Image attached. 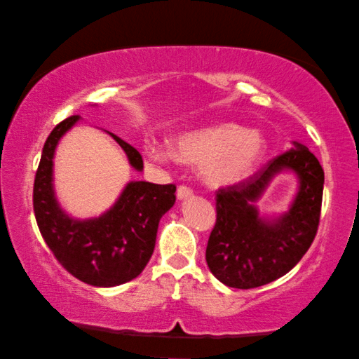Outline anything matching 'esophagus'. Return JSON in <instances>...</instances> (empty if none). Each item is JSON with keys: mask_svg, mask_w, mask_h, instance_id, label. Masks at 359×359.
I'll return each instance as SVG.
<instances>
[{"mask_svg": "<svg viewBox=\"0 0 359 359\" xmlns=\"http://www.w3.org/2000/svg\"><path fill=\"white\" fill-rule=\"evenodd\" d=\"M176 196H178L180 201H186V198H189V197L194 196V192H192L191 187L181 184V186L178 187V191H176Z\"/></svg>", "mask_w": 359, "mask_h": 359, "instance_id": "34e87169", "label": "esophagus"}]
</instances>
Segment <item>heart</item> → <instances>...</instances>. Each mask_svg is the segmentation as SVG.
I'll return each instance as SVG.
<instances>
[{
    "instance_id": "heart-1",
    "label": "heart",
    "mask_w": 359,
    "mask_h": 359,
    "mask_svg": "<svg viewBox=\"0 0 359 359\" xmlns=\"http://www.w3.org/2000/svg\"><path fill=\"white\" fill-rule=\"evenodd\" d=\"M266 141L257 130L235 124L205 127L181 135L175 141V152L168 146L148 141L146 152L157 162L175 154L186 163L201 165L203 178L213 186H229L250 175L264 154Z\"/></svg>"
}]
</instances>
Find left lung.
<instances>
[{
    "instance_id": "obj_1",
    "label": "left lung",
    "mask_w": 359,
    "mask_h": 359,
    "mask_svg": "<svg viewBox=\"0 0 359 359\" xmlns=\"http://www.w3.org/2000/svg\"><path fill=\"white\" fill-rule=\"evenodd\" d=\"M281 169L299 178L288 213L261 219L254 202ZM325 172L304 144L272 158L242 183L216 192V224L207 245V264L221 283L251 290L283 277L302 259L320 224Z\"/></svg>"
}]
</instances>
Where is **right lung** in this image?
Instances as JSON below:
<instances>
[{
    "label": "right lung",
    "instance_id": "obj_1",
    "mask_svg": "<svg viewBox=\"0 0 359 359\" xmlns=\"http://www.w3.org/2000/svg\"><path fill=\"white\" fill-rule=\"evenodd\" d=\"M78 121L79 116H69L46 140L34 176V218L55 259L73 277L92 286H119L137 278L149 262L158 221L173 207L176 186L130 181L113 207L98 218L68 216L55 198L52 167L58 141ZM108 133L126 151L130 165L141 172L140 152L114 133Z\"/></svg>",
    "mask_w": 359,
    "mask_h": 359
}]
</instances>
